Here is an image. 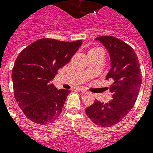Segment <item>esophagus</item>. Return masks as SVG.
Segmentation results:
<instances>
[{
  "mask_svg": "<svg viewBox=\"0 0 153 153\" xmlns=\"http://www.w3.org/2000/svg\"><path fill=\"white\" fill-rule=\"evenodd\" d=\"M79 91H81L82 93H83V94L87 93V91H86V90H85V89H83V88H79Z\"/></svg>",
  "mask_w": 153,
  "mask_h": 153,
  "instance_id": "obj_1",
  "label": "esophagus"
}]
</instances>
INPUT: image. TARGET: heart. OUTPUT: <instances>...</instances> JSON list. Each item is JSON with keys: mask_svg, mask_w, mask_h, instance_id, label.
Instances as JSON below:
<instances>
[{"mask_svg": "<svg viewBox=\"0 0 153 153\" xmlns=\"http://www.w3.org/2000/svg\"><path fill=\"white\" fill-rule=\"evenodd\" d=\"M93 49H95V48H93Z\"/></svg>", "mask_w": 153, "mask_h": 153, "instance_id": "heart-1", "label": "heart"}]
</instances>
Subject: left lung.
I'll return each mask as SVG.
<instances>
[{"instance_id":"1","label":"left lung","mask_w":153,"mask_h":153,"mask_svg":"<svg viewBox=\"0 0 153 153\" xmlns=\"http://www.w3.org/2000/svg\"><path fill=\"white\" fill-rule=\"evenodd\" d=\"M109 51L111 69L106 80L113 79L109 86L112 99L103 103L95 100L86 109L88 117L101 127H110L121 121L135 104L140 91L142 76L135 51L128 44L112 36L96 38Z\"/></svg>"}]
</instances>
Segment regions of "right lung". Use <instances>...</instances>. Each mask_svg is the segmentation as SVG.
Segmentation results:
<instances>
[{"mask_svg":"<svg viewBox=\"0 0 153 153\" xmlns=\"http://www.w3.org/2000/svg\"><path fill=\"white\" fill-rule=\"evenodd\" d=\"M82 43L44 38L19 54L12 72L13 91L18 105L29 120L46 125L59 116L71 91L57 90L51 80L70 62Z\"/></svg>","mask_w":153,"mask_h":153,"instance_id":"add662e5","label":"right lung"}]
</instances>
